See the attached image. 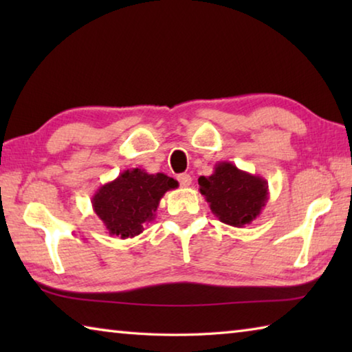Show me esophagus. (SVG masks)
Returning a JSON list of instances; mask_svg holds the SVG:
<instances>
[{
  "instance_id": "esophagus-1",
  "label": "esophagus",
  "mask_w": 352,
  "mask_h": 352,
  "mask_svg": "<svg viewBox=\"0 0 352 352\" xmlns=\"http://www.w3.org/2000/svg\"><path fill=\"white\" fill-rule=\"evenodd\" d=\"M178 182H180L183 188H188L189 184L192 183V178H190L189 174H180V175H178Z\"/></svg>"
}]
</instances>
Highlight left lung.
<instances>
[{
    "instance_id": "left-lung-1",
    "label": "left lung",
    "mask_w": 352,
    "mask_h": 352,
    "mask_svg": "<svg viewBox=\"0 0 352 352\" xmlns=\"http://www.w3.org/2000/svg\"><path fill=\"white\" fill-rule=\"evenodd\" d=\"M199 184L214 216L236 228L259 217L269 200L265 178L241 170L230 162H219L210 177L199 178Z\"/></svg>"
}]
</instances>
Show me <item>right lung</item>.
I'll use <instances>...</instances> for the list:
<instances>
[{
    "label": "right lung",
    "instance_id": "add662e5",
    "mask_svg": "<svg viewBox=\"0 0 352 352\" xmlns=\"http://www.w3.org/2000/svg\"><path fill=\"white\" fill-rule=\"evenodd\" d=\"M177 186V180L162 172L147 174L140 168L127 169L102 184L93 195L91 205L107 233L127 239L142 233L144 225L155 219L163 195Z\"/></svg>",
    "mask_w": 352,
    "mask_h": 352
}]
</instances>
